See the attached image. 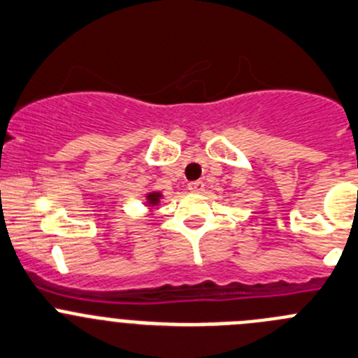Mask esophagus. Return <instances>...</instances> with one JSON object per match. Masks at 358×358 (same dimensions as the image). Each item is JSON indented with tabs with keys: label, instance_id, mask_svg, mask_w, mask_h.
Returning a JSON list of instances; mask_svg holds the SVG:
<instances>
[{
	"label": "esophagus",
	"instance_id": "34e87169",
	"mask_svg": "<svg viewBox=\"0 0 358 358\" xmlns=\"http://www.w3.org/2000/svg\"><path fill=\"white\" fill-rule=\"evenodd\" d=\"M188 189L193 193H200L203 189V182L202 181H192L188 182Z\"/></svg>",
	"mask_w": 358,
	"mask_h": 358
}]
</instances>
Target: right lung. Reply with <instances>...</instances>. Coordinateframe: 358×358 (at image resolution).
<instances>
[{"label":"right lung","instance_id":"add662e5","mask_svg":"<svg viewBox=\"0 0 358 358\" xmlns=\"http://www.w3.org/2000/svg\"><path fill=\"white\" fill-rule=\"evenodd\" d=\"M159 199H162V195H159V193H149L148 195L149 206H156V203L159 202Z\"/></svg>","mask_w":358,"mask_h":358}]
</instances>
